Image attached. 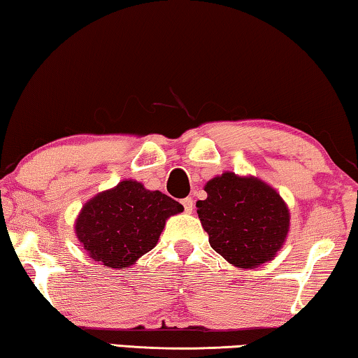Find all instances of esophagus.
<instances>
[{"label": "esophagus", "instance_id": "obj_1", "mask_svg": "<svg viewBox=\"0 0 358 358\" xmlns=\"http://www.w3.org/2000/svg\"><path fill=\"white\" fill-rule=\"evenodd\" d=\"M181 203H183V207H185V211H186V213H192L194 202H192V199H191V197H186V199H183V201H181Z\"/></svg>", "mask_w": 358, "mask_h": 358}]
</instances>
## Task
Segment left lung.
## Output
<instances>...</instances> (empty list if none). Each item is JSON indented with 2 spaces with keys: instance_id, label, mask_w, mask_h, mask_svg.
<instances>
[{
  "instance_id": "1",
  "label": "left lung",
  "mask_w": 358,
  "mask_h": 358,
  "mask_svg": "<svg viewBox=\"0 0 358 358\" xmlns=\"http://www.w3.org/2000/svg\"><path fill=\"white\" fill-rule=\"evenodd\" d=\"M196 203L210 246L237 268L251 270L276 257L286 243L290 213L275 187L252 175L224 172L207 181Z\"/></svg>"
}]
</instances>
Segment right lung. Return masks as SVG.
Here are the masks:
<instances>
[{"label":"right lung","instance_id":"obj_1","mask_svg":"<svg viewBox=\"0 0 358 358\" xmlns=\"http://www.w3.org/2000/svg\"><path fill=\"white\" fill-rule=\"evenodd\" d=\"M183 210L161 191L123 180L83 203L74 232L90 259L107 268L124 270L153 250L166 221Z\"/></svg>","mask_w":358,"mask_h":358}]
</instances>
